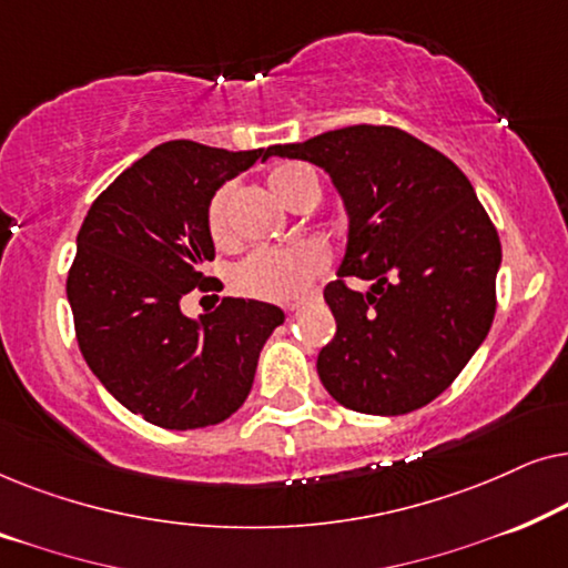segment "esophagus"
<instances>
[{"label":"esophagus","mask_w":568,"mask_h":568,"mask_svg":"<svg viewBox=\"0 0 568 568\" xmlns=\"http://www.w3.org/2000/svg\"><path fill=\"white\" fill-rule=\"evenodd\" d=\"M300 307V302H290V305H286L284 310H286V313H294V310H297Z\"/></svg>","instance_id":"obj_1"}]
</instances>
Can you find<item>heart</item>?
Wrapping results in <instances>:
<instances>
[{
	"label": "heart",
	"instance_id": "heart-1",
	"mask_svg": "<svg viewBox=\"0 0 568 568\" xmlns=\"http://www.w3.org/2000/svg\"><path fill=\"white\" fill-rule=\"evenodd\" d=\"M268 189L278 201L297 209L317 199V175L302 162H284L268 173ZM232 201L235 185L224 183L206 204V232L216 245H227L232 237ZM325 271V253L313 243L284 247H255L235 263L230 282L245 297L290 302L307 292V286Z\"/></svg>",
	"mask_w": 568,
	"mask_h": 568
}]
</instances>
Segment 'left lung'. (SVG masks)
<instances>
[{
    "instance_id": "1",
    "label": "left lung",
    "mask_w": 568,
    "mask_h": 568,
    "mask_svg": "<svg viewBox=\"0 0 568 568\" xmlns=\"http://www.w3.org/2000/svg\"><path fill=\"white\" fill-rule=\"evenodd\" d=\"M274 154L333 178L348 247L325 286L336 336L317 375L341 406L400 416L426 406L484 344L496 313L501 243L460 168L395 126H346ZM346 277L373 282L356 293Z\"/></svg>"
}]
</instances>
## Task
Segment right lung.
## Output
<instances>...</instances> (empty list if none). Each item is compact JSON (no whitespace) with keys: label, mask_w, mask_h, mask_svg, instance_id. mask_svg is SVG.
<instances>
[{"label":"right lung","mask_w":568,"mask_h":568,"mask_svg":"<svg viewBox=\"0 0 568 568\" xmlns=\"http://www.w3.org/2000/svg\"><path fill=\"white\" fill-rule=\"evenodd\" d=\"M268 150L227 152L189 139L154 146L92 201L67 276L88 367L121 406L162 429H201L243 406L266 338L284 313L224 297L191 321L181 302L220 290L206 204Z\"/></svg>","instance_id":"1"}]
</instances>
